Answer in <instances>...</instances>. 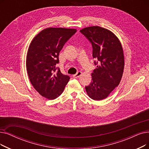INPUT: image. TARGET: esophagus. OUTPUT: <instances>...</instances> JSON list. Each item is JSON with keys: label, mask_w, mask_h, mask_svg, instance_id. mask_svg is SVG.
I'll return each instance as SVG.
<instances>
[{"label": "esophagus", "mask_w": 149, "mask_h": 149, "mask_svg": "<svg viewBox=\"0 0 149 149\" xmlns=\"http://www.w3.org/2000/svg\"><path fill=\"white\" fill-rule=\"evenodd\" d=\"M82 74V72H80V71H79V72H77V74L73 75V77L74 78H78V77H79L80 76H81Z\"/></svg>", "instance_id": "34e87169"}]
</instances>
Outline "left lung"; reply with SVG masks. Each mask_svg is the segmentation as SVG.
Here are the masks:
<instances>
[{"label": "left lung", "instance_id": "left-lung-1", "mask_svg": "<svg viewBox=\"0 0 149 149\" xmlns=\"http://www.w3.org/2000/svg\"><path fill=\"white\" fill-rule=\"evenodd\" d=\"M80 32L91 43L93 58L97 60L92 81L85 89L91 99L101 100L106 99L121 80L124 68L123 48L118 38L107 29L91 26Z\"/></svg>", "mask_w": 149, "mask_h": 149}]
</instances>
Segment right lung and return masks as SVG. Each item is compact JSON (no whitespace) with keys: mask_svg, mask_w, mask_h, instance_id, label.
<instances>
[{"mask_svg":"<svg viewBox=\"0 0 149 149\" xmlns=\"http://www.w3.org/2000/svg\"><path fill=\"white\" fill-rule=\"evenodd\" d=\"M76 31L75 29L47 28L36 35L30 44L26 58L29 78L39 94L47 99L59 97L70 79L56 65L64 44Z\"/></svg>","mask_w":149,"mask_h":149,"instance_id":"right-lung-1","label":"right lung"}]
</instances>
